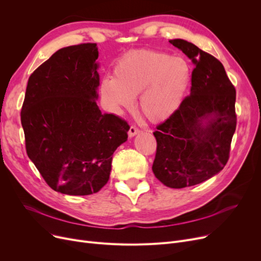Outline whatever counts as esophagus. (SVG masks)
<instances>
[{
    "label": "esophagus",
    "instance_id": "esophagus-1",
    "mask_svg": "<svg viewBox=\"0 0 261 261\" xmlns=\"http://www.w3.org/2000/svg\"><path fill=\"white\" fill-rule=\"evenodd\" d=\"M140 132H141V130H140L139 128H136L135 126H131V127H130V129H129V132H128V134H129L130 138H133L134 135L139 134Z\"/></svg>",
    "mask_w": 261,
    "mask_h": 261
}]
</instances>
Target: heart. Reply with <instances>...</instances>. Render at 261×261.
I'll return each mask as SVG.
<instances>
[{
    "label": "heart",
    "mask_w": 261,
    "mask_h": 261,
    "mask_svg": "<svg viewBox=\"0 0 261 261\" xmlns=\"http://www.w3.org/2000/svg\"><path fill=\"white\" fill-rule=\"evenodd\" d=\"M191 81V66L180 56L154 49L125 55L113 68V77L100 82V94L110 111L121 114L134 106L140 94L141 113L160 122L172 116L182 106Z\"/></svg>",
    "instance_id": "heart-1"
}]
</instances>
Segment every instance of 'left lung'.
<instances>
[{
    "label": "left lung",
    "instance_id": "left-lung-1",
    "mask_svg": "<svg viewBox=\"0 0 261 261\" xmlns=\"http://www.w3.org/2000/svg\"><path fill=\"white\" fill-rule=\"evenodd\" d=\"M169 42L191 59L190 95L153 132L158 143L152 171L170 188L194 186L220 172L236 130V90L224 66L183 39Z\"/></svg>",
    "mask_w": 261,
    "mask_h": 261
}]
</instances>
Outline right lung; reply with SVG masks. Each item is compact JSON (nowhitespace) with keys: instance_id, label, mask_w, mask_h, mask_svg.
<instances>
[{"instance_id":"1","label":"right lung","mask_w":261,"mask_h":261,"mask_svg":"<svg viewBox=\"0 0 261 261\" xmlns=\"http://www.w3.org/2000/svg\"><path fill=\"white\" fill-rule=\"evenodd\" d=\"M96 43L63 47L31 75L21 110L26 152L58 193L88 196L109 181L112 155L130 127L102 114Z\"/></svg>"}]
</instances>
